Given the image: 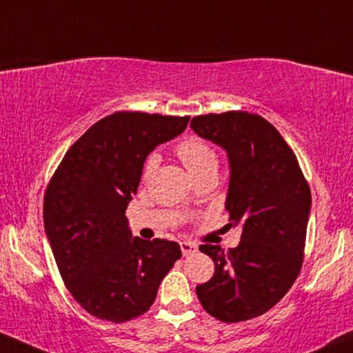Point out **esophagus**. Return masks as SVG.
Segmentation results:
<instances>
[{
  "label": "esophagus",
  "instance_id": "34e87169",
  "mask_svg": "<svg viewBox=\"0 0 353 353\" xmlns=\"http://www.w3.org/2000/svg\"><path fill=\"white\" fill-rule=\"evenodd\" d=\"M181 250L184 256H189V254H194L197 252V245L190 243V241H181Z\"/></svg>",
  "mask_w": 353,
  "mask_h": 353
}]
</instances>
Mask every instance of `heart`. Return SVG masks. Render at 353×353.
I'll return each instance as SVG.
<instances>
[{
  "mask_svg": "<svg viewBox=\"0 0 353 353\" xmlns=\"http://www.w3.org/2000/svg\"><path fill=\"white\" fill-rule=\"evenodd\" d=\"M177 154H179L181 161L184 163L185 169H188L192 177L207 171H217L219 168L217 152L214 151V148H212L210 144L202 141V139L190 138V139H185V141H182L179 146H177ZM158 163H159V158L156 154H151L150 158L146 159L144 172H143L144 177L151 176Z\"/></svg>",
  "mask_w": 353,
  "mask_h": 353,
  "instance_id": "heart-1",
  "label": "heart"
}]
</instances>
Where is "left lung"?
Wrapping results in <instances>:
<instances>
[{"label":"left lung","mask_w":353,"mask_h":353,"mask_svg":"<svg viewBox=\"0 0 353 353\" xmlns=\"http://www.w3.org/2000/svg\"><path fill=\"white\" fill-rule=\"evenodd\" d=\"M202 139L227 152L225 209L241 227L239 246L199 250L215 273L195 288L207 312L223 322H241L270 311L298 278L311 215V189L283 136L265 118L246 112L203 114L190 121Z\"/></svg>","instance_id":"1"}]
</instances>
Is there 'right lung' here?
Here are the masks:
<instances>
[{
    "label": "right lung",
    "instance_id": "obj_1",
    "mask_svg": "<svg viewBox=\"0 0 353 353\" xmlns=\"http://www.w3.org/2000/svg\"><path fill=\"white\" fill-rule=\"evenodd\" d=\"M189 117L118 112L69 148L44 197V230L74 299L99 319L146 312L181 246L133 236L125 212L151 151L184 133Z\"/></svg>",
    "mask_w": 353,
    "mask_h": 353
}]
</instances>
